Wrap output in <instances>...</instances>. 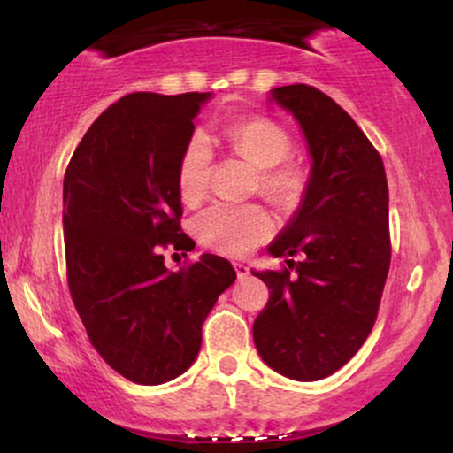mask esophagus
Masks as SVG:
<instances>
[{
    "label": "esophagus",
    "mask_w": 453,
    "mask_h": 453,
    "mask_svg": "<svg viewBox=\"0 0 453 453\" xmlns=\"http://www.w3.org/2000/svg\"><path fill=\"white\" fill-rule=\"evenodd\" d=\"M234 272H237V278L239 280H243V278H247L250 276V265H245V264H234Z\"/></svg>",
    "instance_id": "1"
}]
</instances>
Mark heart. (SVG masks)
<instances>
[{
	"label": "heart",
	"mask_w": 453,
	"mask_h": 453,
	"mask_svg": "<svg viewBox=\"0 0 453 453\" xmlns=\"http://www.w3.org/2000/svg\"><path fill=\"white\" fill-rule=\"evenodd\" d=\"M225 138L234 154L259 169V191L268 200L282 208L295 206L301 200L305 175L299 165L284 160L293 148L287 129L268 117L251 115L233 121L225 129ZM210 163L212 150L208 138L194 134L185 144L177 166V189L185 203L200 202L206 194ZM194 226L202 243L234 257L250 253L274 231L270 214L257 203H214L197 216Z\"/></svg>",
	"instance_id": "obj_1"
}]
</instances>
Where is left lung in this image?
Masks as SVG:
<instances>
[{
	"label": "left lung",
	"instance_id": "left-lung-1",
	"mask_svg": "<svg viewBox=\"0 0 453 453\" xmlns=\"http://www.w3.org/2000/svg\"><path fill=\"white\" fill-rule=\"evenodd\" d=\"M270 101L299 123L311 171L299 208L268 247L301 262L251 270L270 288L253 342L280 375L315 381L344 367L373 330L389 270L388 179L367 135L321 90L278 86Z\"/></svg>",
	"mask_w": 453,
	"mask_h": 453
}]
</instances>
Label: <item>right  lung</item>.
<instances>
[{"instance_id":"add662e5","label":"right lung","mask_w":453,"mask_h":453,"mask_svg":"<svg viewBox=\"0 0 453 453\" xmlns=\"http://www.w3.org/2000/svg\"><path fill=\"white\" fill-rule=\"evenodd\" d=\"M210 92H134L98 115L64 177L67 284L90 342L140 386L194 365L202 326L237 272L203 253L169 270L160 250H191L177 166Z\"/></svg>"}]
</instances>
